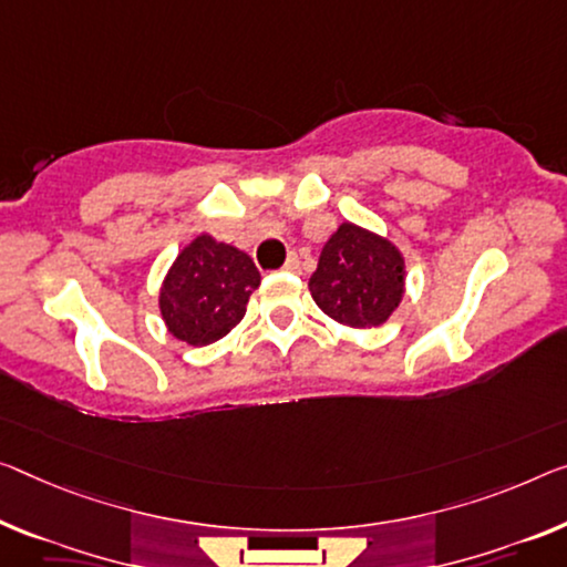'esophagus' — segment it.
I'll list each match as a JSON object with an SVG mask.
<instances>
[{"mask_svg": "<svg viewBox=\"0 0 567 567\" xmlns=\"http://www.w3.org/2000/svg\"><path fill=\"white\" fill-rule=\"evenodd\" d=\"M284 271H299V256L296 254H291L289 258H286V264H284Z\"/></svg>", "mask_w": 567, "mask_h": 567, "instance_id": "1", "label": "esophagus"}]
</instances>
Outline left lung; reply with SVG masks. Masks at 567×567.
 Listing matches in <instances>:
<instances>
[{"instance_id":"1","label":"left lung","mask_w":567,"mask_h":567,"mask_svg":"<svg viewBox=\"0 0 567 567\" xmlns=\"http://www.w3.org/2000/svg\"><path fill=\"white\" fill-rule=\"evenodd\" d=\"M317 307L344 327H380L405 293L403 254L378 233L342 223L309 278Z\"/></svg>"}]
</instances>
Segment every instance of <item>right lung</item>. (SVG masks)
I'll list each match as a JSON object with an SVG mask.
<instances>
[{
  "mask_svg": "<svg viewBox=\"0 0 567 567\" xmlns=\"http://www.w3.org/2000/svg\"><path fill=\"white\" fill-rule=\"evenodd\" d=\"M260 274L243 250L197 235L174 260L159 291V311L169 334L193 347L223 339L246 317Z\"/></svg>",
  "mask_w": 567,
  "mask_h": 567,
  "instance_id": "1",
  "label": "right lung"
}]
</instances>
